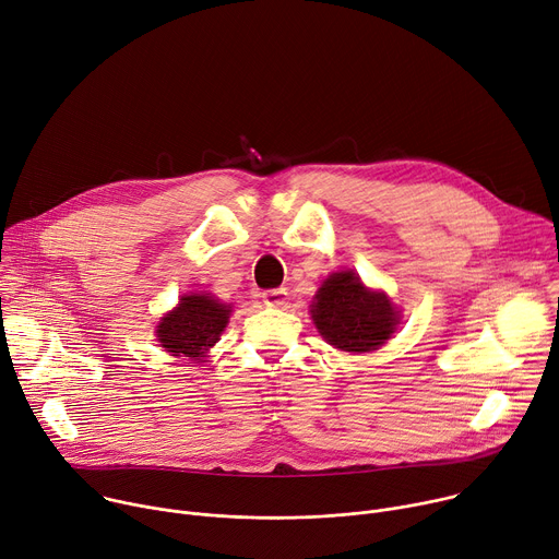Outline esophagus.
Segmentation results:
<instances>
[{"label":"esophagus","mask_w":559,"mask_h":559,"mask_svg":"<svg viewBox=\"0 0 559 559\" xmlns=\"http://www.w3.org/2000/svg\"><path fill=\"white\" fill-rule=\"evenodd\" d=\"M263 302L267 307H283L287 302V289L285 287H276V289L263 292Z\"/></svg>","instance_id":"34e87169"}]
</instances>
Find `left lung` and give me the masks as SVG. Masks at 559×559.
Listing matches in <instances>:
<instances>
[{
	"label": "left lung",
	"instance_id": "obj_1",
	"mask_svg": "<svg viewBox=\"0 0 559 559\" xmlns=\"http://www.w3.org/2000/svg\"><path fill=\"white\" fill-rule=\"evenodd\" d=\"M309 311L318 334L341 352H373L401 323V313L386 294L365 287L352 270L334 272L323 281Z\"/></svg>",
	"mask_w": 559,
	"mask_h": 559
}]
</instances>
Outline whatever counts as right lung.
I'll return each mask as SVG.
<instances>
[{"instance_id": "obj_1", "label": "right lung", "mask_w": 559, "mask_h": 559, "mask_svg": "<svg viewBox=\"0 0 559 559\" xmlns=\"http://www.w3.org/2000/svg\"><path fill=\"white\" fill-rule=\"evenodd\" d=\"M231 307L210 294H186L156 325V341L170 356L205 362L210 347L227 328Z\"/></svg>"}]
</instances>
